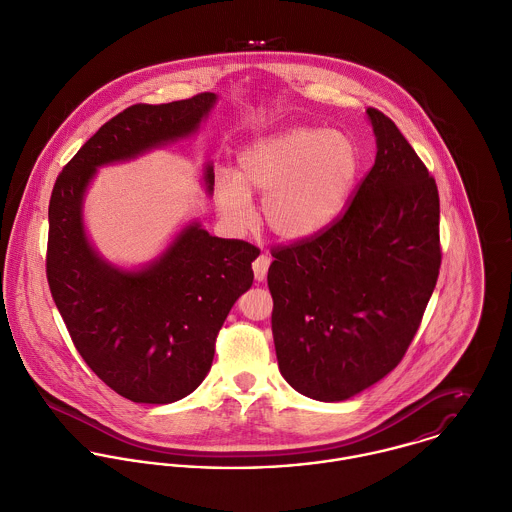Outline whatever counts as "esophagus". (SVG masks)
Masks as SVG:
<instances>
[{
  "mask_svg": "<svg viewBox=\"0 0 512 512\" xmlns=\"http://www.w3.org/2000/svg\"><path fill=\"white\" fill-rule=\"evenodd\" d=\"M268 268H270V256L268 254H260L254 262H252V270H254V278L258 282L266 280V274H268Z\"/></svg>",
  "mask_w": 512,
  "mask_h": 512,
  "instance_id": "1",
  "label": "esophagus"
}]
</instances>
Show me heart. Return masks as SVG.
I'll use <instances>...</instances> for the list:
<instances>
[{"instance_id": "obj_1", "label": "heart", "mask_w": 512, "mask_h": 512, "mask_svg": "<svg viewBox=\"0 0 512 512\" xmlns=\"http://www.w3.org/2000/svg\"><path fill=\"white\" fill-rule=\"evenodd\" d=\"M240 176H218L220 214L236 228L254 222L252 192L264 196L268 228L284 240H304L334 222L357 174L349 137L318 127H298L246 147Z\"/></svg>"}]
</instances>
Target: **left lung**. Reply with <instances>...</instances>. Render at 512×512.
<instances>
[{"mask_svg":"<svg viewBox=\"0 0 512 512\" xmlns=\"http://www.w3.org/2000/svg\"><path fill=\"white\" fill-rule=\"evenodd\" d=\"M371 171L322 232L274 246L268 288L284 379L318 401H343L399 365L441 268L439 192L381 111Z\"/></svg>","mask_w":512,"mask_h":512,"instance_id":"1","label":"left lung"}]
</instances>
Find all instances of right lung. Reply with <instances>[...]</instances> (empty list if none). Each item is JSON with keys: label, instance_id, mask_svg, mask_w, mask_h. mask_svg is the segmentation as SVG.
I'll list each match as a JSON object with an SVG mask.
<instances>
[{"label": "right lung", "instance_id": "right-lung-1", "mask_svg": "<svg viewBox=\"0 0 512 512\" xmlns=\"http://www.w3.org/2000/svg\"><path fill=\"white\" fill-rule=\"evenodd\" d=\"M214 101L198 93L127 107L77 151L51 192L45 272L53 302L93 373L135 403H172L202 383L230 308L252 286L260 248L190 224L149 268L123 272L87 242L83 194L97 167L196 131ZM204 180L212 190V167Z\"/></svg>", "mask_w": 512, "mask_h": 512}]
</instances>
